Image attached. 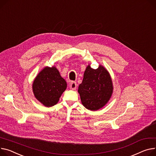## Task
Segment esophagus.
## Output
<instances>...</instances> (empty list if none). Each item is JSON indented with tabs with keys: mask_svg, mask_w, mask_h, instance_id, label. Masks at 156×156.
Returning <instances> with one entry per match:
<instances>
[{
	"mask_svg": "<svg viewBox=\"0 0 156 156\" xmlns=\"http://www.w3.org/2000/svg\"><path fill=\"white\" fill-rule=\"evenodd\" d=\"M76 86H77L76 83L75 82V81H72L71 83H70V85H69L70 88L71 90H75L76 89Z\"/></svg>",
	"mask_w": 156,
	"mask_h": 156,
	"instance_id": "1",
	"label": "esophagus"
}]
</instances>
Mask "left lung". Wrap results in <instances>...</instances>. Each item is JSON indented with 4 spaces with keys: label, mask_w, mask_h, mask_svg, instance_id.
Returning <instances> with one entry per match:
<instances>
[{
    "label": "left lung",
    "mask_w": 156,
    "mask_h": 156,
    "mask_svg": "<svg viewBox=\"0 0 156 156\" xmlns=\"http://www.w3.org/2000/svg\"><path fill=\"white\" fill-rule=\"evenodd\" d=\"M112 91V81L107 69L101 65L96 69L88 65L78 87L83 106L92 111L101 108L110 100Z\"/></svg>",
    "instance_id": "8db88e82"
}]
</instances>
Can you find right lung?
<instances>
[{"label":"right lung","mask_w":156,"mask_h":156,"mask_svg":"<svg viewBox=\"0 0 156 156\" xmlns=\"http://www.w3.org/2000/svg\"><path fill=\"white\" fill-rule=\"evenodd\" d=\"M67 87L55 67H46L35 78L33 90L35 97L48 107L56 105Z\"/></svg>","instance_id":"add662e5"}]
</instances>
